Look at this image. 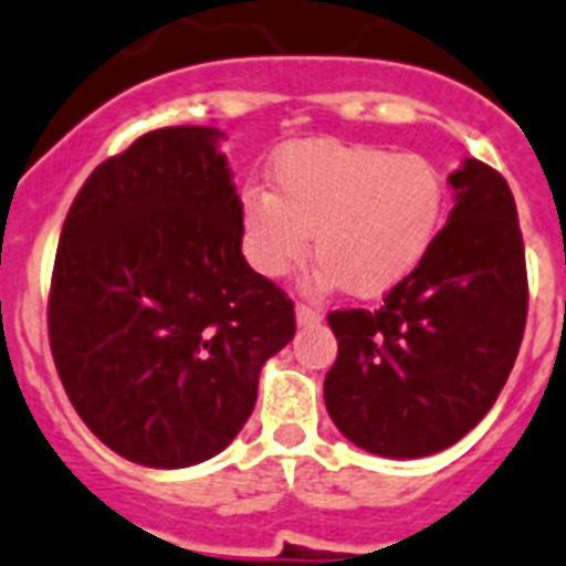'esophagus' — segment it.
I'll list each match as a JSON object with an SVG mask.
<instances>
[{
  "label": "esophagus",
  "instance_id": "1",
  "mask_svg": "<svg viewBox=\"0 0 566 566\" xmlns=\"http://www.w3.org/2000/svg\"><path fill=\"white\" fill-rule=\"evenodd\" d=\"M294 312H297V323H301V326H317V323L323 321V312L317 306L297 303V308H294Z\"/></svg>",
  "mask_w": 566,
  "mask_h": 566
}]
</instances>
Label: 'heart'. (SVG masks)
<instances>
[{
  "label": "heart",
  "mask_w": 566,
  "mask_h": 566,
  "mask_svg": "<svg viewBox=\"0 0 566 566\" xmlns=\"http://www.w3.org/2000/svg\"><path fill=\"white\" fill-rule=\"evenodd\" d=\"M447 211V182L423 154L308 139L280 151L272 195L243 197V245L263 277H283L315 254L323 277L378 297L423 263Z\"/></svg>",
  "instance_id": "b5f03b06"
}]
</instances>
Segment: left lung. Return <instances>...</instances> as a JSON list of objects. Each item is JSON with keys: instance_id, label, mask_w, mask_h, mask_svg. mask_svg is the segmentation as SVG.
Segmentation results:
<instances>
[{"instance_id": "8db88e82", "label": "left lung", "mask_w": 566, "mask_h": 566, "mask_svg": "<svg viewBox=\"0 0 566 566\" xmlns=\"http://www.w3.org/2000/svg\"><path fill=\"white\" fill-rule=\"evenodd\" d=\"M455 206L423 263L380 308H337L323 398L352 443L384 458L452 447L492 409L521 349L526 263L513 191L463 159Z\"/></svg>"}]
</instances>
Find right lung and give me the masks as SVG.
Segmentation results:
<instances>
[{
    "label": "right lung",
    "instance_id": "obj_1",
    "mask_svg": "<svg viewBox=\"0 0 566 566\" xmlns=\"http://www.w3.org/2000/svg\"><path fill=\"white\" fill-rule=\"evenodd\" d=\"M220 137L171 125L99 163L53 263L48 337L67 398L105 447L154 470L223 452L297 329L286 292L240 251Z\"/></svg>",
    "mask_w": 566,
    "mask_h": 566
}]
</instances>
